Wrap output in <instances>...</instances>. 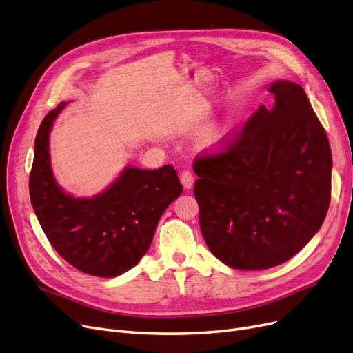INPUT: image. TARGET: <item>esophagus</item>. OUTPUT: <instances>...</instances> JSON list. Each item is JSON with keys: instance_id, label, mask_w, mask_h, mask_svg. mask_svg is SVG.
I'll return each instance as SVG.
<instances>
[{"instance_id": "34e87169", "label": "esophagus", "mask_w": 353, "mask_h": 353, "mask_svg": "<svg viewBox=\"0 0 353 353\" xmlns=\"http://www.w3.org/2000/svg\"><path fill=\"white\" fill-rule=\"evenodd\" d=\"M180 181H181V185L185 186V189H190L194 183V176L192 172H189V170H183L180 174Z\"/></svg>"}]
</instances>
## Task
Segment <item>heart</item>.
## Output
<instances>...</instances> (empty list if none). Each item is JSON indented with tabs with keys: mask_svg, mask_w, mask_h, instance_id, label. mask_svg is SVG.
Instances as JSON below:
<instances>
[{
	"mask_svg": "<svg viewBox=\"0 0 353 353\" xmlns=\"http://www.w3.org/2000/svg\"><path fill=\"white\" fill-rule=\"evenodd\" d=\"M227 134H228V130L224 126L223 128H219V126L211 128L210 130H206L205 135L202 137L203 147L208 148V150H211V151L221 150L225 145Z\"/></svg>",
	"mask_w": 353,
	"mask_h": 353,
	"instance_id": "obj_1",
	"label": "heart"
}]
</instances>
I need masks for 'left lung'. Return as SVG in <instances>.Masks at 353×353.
<instances>
[{
  "instance_id": "1",
  "label": "left lung",
  "mask_w": 353,
  "mask_h": 353,
  "mask_svg": "<svg viewBox=\"0 0 353 353\" xmlns=\"http://www.w3.org/2000/svg\"><path fill=\"white\" fill-rule=\"evenodd\" d=\"M219 152L193 165L202 236L230 268L260 270L294 257L314 237L332 194L329 138L301 85L276 81Z\"/></svg>"
}]
</instances>
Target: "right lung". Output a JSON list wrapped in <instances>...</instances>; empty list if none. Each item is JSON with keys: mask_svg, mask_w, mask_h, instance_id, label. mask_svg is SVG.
<instances>
[{"mask_svg": "<svg viewBox=\"0 0 353 353\" xmlns=\"http://www.w3.org/2000/svg\"><path fill=\"white\" fill-rule=\"evenodd\" d=\"M65 104L49 112L39 126L30 201L45 236L62 259L87 275L113 278L134 268L148 252L163 212L183 186L172 165L126 167L97 196H70L57 185L49 157L50 128Z\"/></svg>", "mask_w": 353, "mask_h": 353, "instance_id": "obj_1", "label": "right lung"}]
</instances>
